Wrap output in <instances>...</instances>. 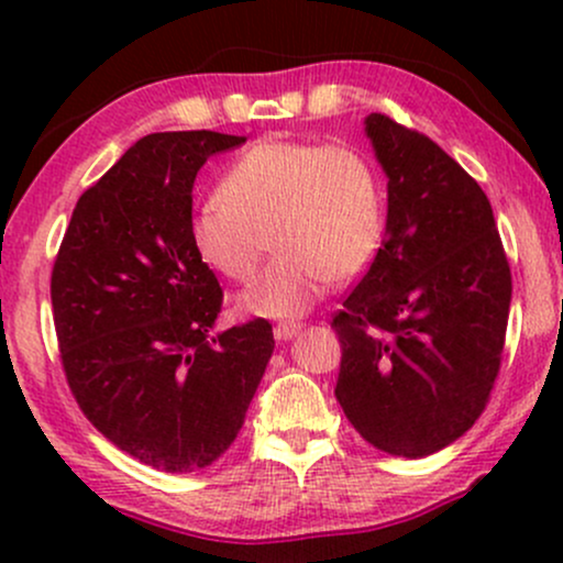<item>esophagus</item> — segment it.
Instances as JSON below:
<instances>
[{"instance_id": "34e87169", "label": "esophagus", "mask_w": 563, "mask_h": 563, "mask_svg": "<svg viewBox=\"0 0 563 563\" xmlns=\"http://www.w3.org/2000/svg\"><path fill=\"white\" fill-rule=\"evenodd\" d=\"M299 331H301V322H277L273 333L277 341H288V339H294Z\"/></svg>"}]
</instances>
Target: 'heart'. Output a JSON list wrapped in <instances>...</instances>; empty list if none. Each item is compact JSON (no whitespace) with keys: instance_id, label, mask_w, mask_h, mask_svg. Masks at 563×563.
<instances>
[{"instance_id":"heart-1","label":"heart","mask_w":563,"mask_h":563,"mask_svg":"<svg viewBox=\"0 0 563 563\" xmlns=\"http://www.w3.org/2000/svg\"><path fill=\"white\" fill-rule=\"evenodd\" d=\"M384 235L386 185L376 161L328 142H256L224 174L222 192L190 217L198 256L230 280H251L277 245L275 262L238 296L241 312L273 320L301 318L328 283L363 275Z\"/></svg>"}]
</instances>
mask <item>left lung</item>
Returning a JSON list of instances; mask_svg holds the SVG:
<instances>
[{
	"label": "left lung",
	"instance_id": "obj_1",
	"mask_svg": "<svg viewBox=\"0 0 563 563\" xmlns=\"http://www.w3.org/2000/svg\"><path fill=\"white\" fill-rule=\"evenodd\" d=\"M365 134L386 174V235L331 325L335 399L365 442L423 457L482 416L500 371L510 267L493 206L434 140L384 113Z\"/></svg>",
	"mask_w": 563,
	"mask_h": 563
}]
</instances>
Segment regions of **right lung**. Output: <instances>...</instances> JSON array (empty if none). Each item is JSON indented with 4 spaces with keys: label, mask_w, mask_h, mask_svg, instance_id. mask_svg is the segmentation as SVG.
<instances>
[{
    "label": "right lung",
    "mask_w": 563,
    "mask_h": 563,
    "mask_svg": "<svg viewBox=\"0 0 563 563\" xmlns=\"http://www.w3.org/2000/svg\"><path fill=\"white\" fill-rule=\"evenodd\" d=\"M245 137L158 132L76 203L53 267L63 371L108 442L166 474L235 442L273 357L267 320L211 335L222 288L190 241L192 185Z\"/></svg>",
    "instance_id": "obj_1"
}]
</instances>
